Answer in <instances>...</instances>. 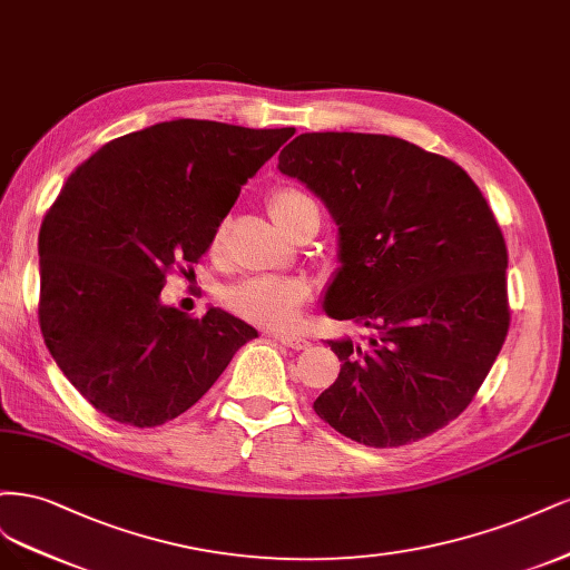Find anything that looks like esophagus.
<instances>
[{
    "mask_svg": "<svg viewBox=\"0 0 570 570\" xmlns=\"http://www.w3.org/2000/svg\"><path fill=\"white\" fill-rule=\"evenodd\" d=\"M272 338L279 341L286 347H291V351H307V347H309V341L303 338V336H296V334H272Z\"/></svg>",
    "mask_w": 570,
    "mask_h": 570,
    "instance_id": "1",
    "label": "esophagus"
}]
</instances>
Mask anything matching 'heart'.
<instances>
[{"label":"heart","mask_w":570,"mask_h":570,"mask_svg":"<svg viewBox=\"0 0 570 570\" xmlns=\"http://www.w3.org/2000/svg\"><path fill=\"white\" fill-rule=\"evenodd\" d=\"M315 206L307 194L298 189H277L269 196V213L282 229L298 217L303 210ZM225 223L217 225L210 236V250L223 246ZM307 298V286L298 279H282V277H253L242 284L232 286L225 293V303L238 317H244L253 324L263 326H286L296 320L301 305Z\"/></svg>","instance_id":"obj_1"}]
</instances>
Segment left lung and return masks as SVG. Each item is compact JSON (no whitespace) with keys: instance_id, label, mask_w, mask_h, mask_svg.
Segmentation results:
<instances>
[{"instance_id":"obj_1","label":"left lung","mask_w":570,"mask_h":570,"mask_svg":"<svg viewBox=\"0 0 570 570\" xmlns=\"http://www.w3.org/2000/svg\"><path fill=\"white\" fill-rule=\"evenodd\" d=\"M277 168L338 227L324 312L372 332L326 341L341 372L317 416L370 448L448 426L509 332L507 246L481 189L456 163L389 135L305 132Z\"/></svg>"}]
</instances>
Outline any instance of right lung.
<instances>
[{"label": "right lung", "mask_w": 570, "mask_h": 570, "mask_svg": "<svg viewBox=\"0 0 570 570\" xmlns=\"http://www.w3.org/2000/svg\"><path fill=\"white\" fill-rule=\"evenodd\" d=\"M293 132L179 118L104 144L68 177L40 229V328L101 414L160 426L258 336L219 307L191 320L160 291L210 248L242 187Z\"/></svg>", "instance_id": "right-lung-1"}]
</instances>
